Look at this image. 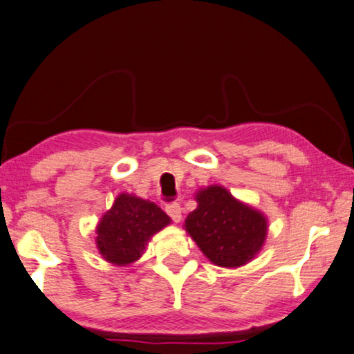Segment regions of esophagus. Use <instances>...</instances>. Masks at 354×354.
Instances as JSON below:
<instances>
[{"label":"esophagus","mask_w":354,"mask_h":354,"mask_svg":"<svg viewBox=\"0 0 354 354\" xmlns=\"http://www.w3.org/2000/svg\"><path fill=\"white\" fill-rule=\"evenodd\" d=\"M165 212L170 215V218L175 221V223H179V221H181V218H183V209H181V206L178 205V203H171V205H167Z\"/></svg>","instance_id":"obj_1"}]
</instances>
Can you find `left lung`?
<instances>
[{
	"label": "left lung",
	"mask_w": 354,
	"mask_h": 354,
	"mask_svg": "<svg viewBox=\"0 0 354 354\" xmlns=\"http://www.w3.org/2000/svg\"><path fill=\"white\" fill-rule=\"evenodd\" d=\"M195 198L198 206L184 226L209 261L236 268L259 253L267 236L266 215L236 200L221 185L201 189Z\"/></svg>",
	"instance_id": "8db88e82"
}]
</instances>
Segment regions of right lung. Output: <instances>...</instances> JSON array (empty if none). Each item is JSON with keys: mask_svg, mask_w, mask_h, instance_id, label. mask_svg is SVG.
<instances>
[{"mask_svg": "<svg viewBox=\"0 0 354 354\" xmlns=\"http://www.w3.org/2000/svg\"><path fill=\"white\" fill-rule=\"evenodd\" d=\"M170 223L158 205L120 194L97 226V247L113 266H128L142 256L149 237Z\"/></svg>", "mask_w": 354, "mask_h": 354, "instance_id": "1", "label": "right lung"}]
</instances>
